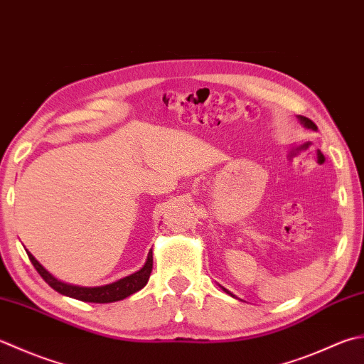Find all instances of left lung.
<instances>
[{
	"label": "left lung",
	"instance_id": "left-lung-1",
	"mask_svg": "<svg viewBox=\"0 0 364 364\" xmlns=\"http://www.w3.org/2000/svg\"><path fill=\"white\" fill-rule=\"evenodd\" d=\"M298 118V121H300V123L304 126V127H308V129H312V131H316L317 129V126L314 124V123H312V121L309 119V118H306V117H301V115H298L296 117ZM220 289H223L224 291H225V294H229L230 296H233V298H237V296H235L233 294H232V291H229V290H227V289H224V287H220Z\"/></svg>",
	"mask_w": 364,
	"mask_h": 364
}]
</instances>
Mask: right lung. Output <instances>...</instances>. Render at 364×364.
<instances>
[{
    "mask_svg": "<svg viewBox=\"0 0 364 364\" xmlns=\"http://www.w3.org/2000/svg\"><path fill=\"white\" fill-rule=\"evenodd\" d=\"M26 254L28 257H30L33 267L38 269V273L42 276V279H44L50 287L61 295H66L70 298H75V300L87 301V303H113V301L124 300V298L135 294V291H139L140 289H144L146 286L149 274H151V269H153V251H149L144 267L137 269L135 273L121 277V279L115 282L105 284V286L82 287V286H74V284H68L56 279L53 274H50L47 269L34 259V255L30 251H26Z\"/></svg>",
    "mask_w": 364,
    "mask_h": 364,
    "instance_id": "1",
    "label": "right lung"
}]
</instances>
